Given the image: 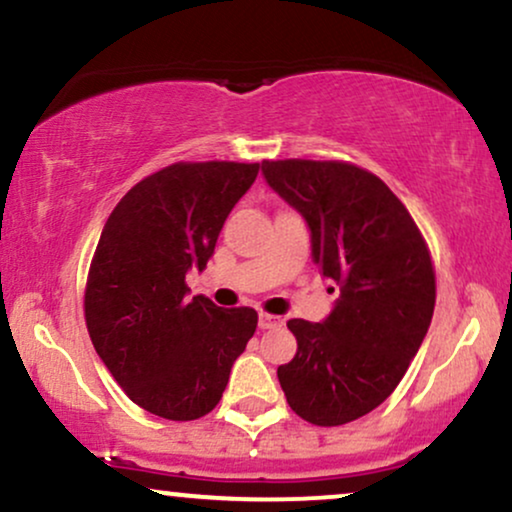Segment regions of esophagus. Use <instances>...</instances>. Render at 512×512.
I'll list each match as a JSON object with an SVG mask.
<instances>
[{
	"mask_svg": "<svg viewBox=\"0 0 512 512\" xmlns=\"http://www.w3.org/2000/svg\"><path fill=\"white\" fill-rule=\"evenodd\" d=\"M281 319H278V316H274V314H267V312H260V316H257V326L262 328V331H269V328H276V326H281Z\"/></svg>",
	"mask_w": 512,
	"mask_h": 512,
	"instance_id": "esophagus-1",
	"label": "esophagus"
}]
</instances>
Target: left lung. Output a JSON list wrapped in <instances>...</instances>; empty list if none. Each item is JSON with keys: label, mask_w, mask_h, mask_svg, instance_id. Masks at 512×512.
Segmentation results:
<instances>
[{"label": "left lung", "mask_w": 512, "mask_h": 512, "mask_svg": "<svg viewBox=\"0 0 512 512\" xmlns=\"http://www.w3.org/2000/svg\"><path fill=\"white\" fill-rule=\"evenodd\" d=\"M262 174L307 222L314 264L340 288L321 323L288 321L297 354L278 383L300 418L345 425L390 397L428 335V245L385 181L357 165L267 160Z\"/></svg>", "instance_id": "left-lung-1"}]
</instances>
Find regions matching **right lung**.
Instances as JSON below:
<instances>
[{
  "label": "right lung",
  "instance_id": "add662e5",
  "mask_svg": "<svg viewBox=\"0 0 512 512\" xmlns=\"http://www.w3.org/2000/svg\"><path fill=\"white\" fill-rule=\"evenodd\" d=\"M260 163H177L139 181L103 226L84 293L89 338L141 409L196 420L222 399L234 361L257 328L250 307L189 300L219 231Z\"/></svg>",
  "mask_w": 512,
  "mask_h": 512
}]
</instances>
